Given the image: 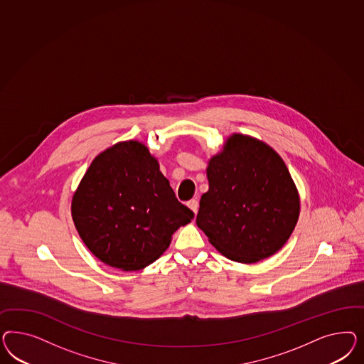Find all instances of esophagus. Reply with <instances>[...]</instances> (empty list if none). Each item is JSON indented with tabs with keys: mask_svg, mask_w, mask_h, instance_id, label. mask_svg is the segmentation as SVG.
Returning a JSON list of instances; mask_svg holds the SVG:
<instances>
[{
	"mask_svg": "<svg viewBox=\"0 0 364 364\" xmlns=\"http://www.w3.org/2000/svg\"><path fill=\"white\" fill-rule=\"evenodd\" d=\"M188 207L191 208V210H193V213L196 215L198 210V198H192V200H189L188 201Z\"/></svg>",
	"mask_w": 364,
	"mask_h": 364,
	"instance_id": "34e87169",
	"label": "esophagus"
}]
</instances>
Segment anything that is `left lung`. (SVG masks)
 Listing matches in <instances>:
<instances>
[{
  "instance_id": "8db88e82",
  "label": "left lung",
  "mask_w": 364,
  "mask_h": 364,
  "mask_svg": "<svg viewBox=\"0 0 364 364\" xmlns=\"http://www.w3.org/2000/svg\"><path fill=\"white\" fill-rule=\"evenodd\" d=\"M207 177L210 189L200 200L196 224L219 252L251 264L286 244L300 201L288 168L271 146L233 134L210 159Z\"/></svg>"
}]
</instances>
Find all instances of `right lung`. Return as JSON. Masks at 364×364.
Listing matches in <instances>:
<instances>
[{
  "label": "right lung",
  "instance_id": "right-lung-1",
  "mask_svg": "<svg viewBox=\"0 0 364 364\" xmlns=\"http://www.w3.org/2000/svg\"><path fill=\"white\" fill-rule=\"evenodd\" d=\"M193 216L177 200L157 160L137 141L100 154L72 200V218L89 251L122 271L154 263Z\"/></svg>",
  "mask_w": 364,
  "mask_h": 364
}]
</instances>
